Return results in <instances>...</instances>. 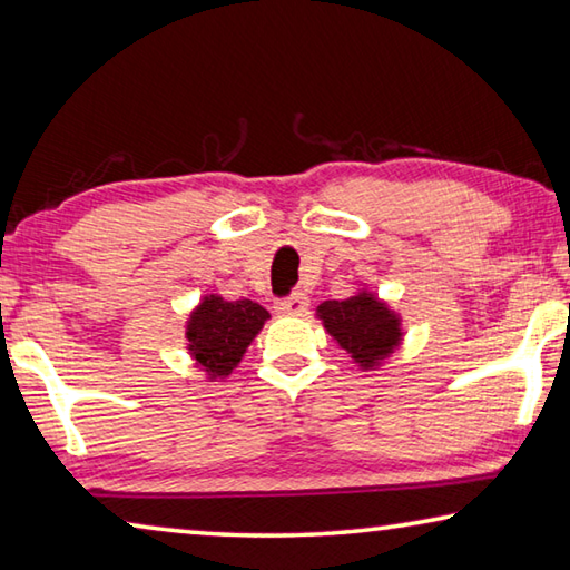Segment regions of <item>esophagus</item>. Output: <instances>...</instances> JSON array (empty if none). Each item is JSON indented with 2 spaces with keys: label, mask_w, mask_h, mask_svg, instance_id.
<instances>
[{
  "label": "esophagus",
  "mask_w": 570,
  "mask_h": 570,
  "mask_svg": "<svg viewBox=\"0 0 570 570\" xmlns=\"http://www.w3.org/2000/svg\"><path fill=\"white\" fill-rule=\"evenodd\" d=\"M274 308H276L278 314L302 316V314H306V308H308V296L292 294V296H286V298H276V306Z\"/></svg>",
  "instance_id": "esophagus-1"
}]
</instances>
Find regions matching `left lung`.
I'll use <instances>...</instances> for the list:
<instances>
[{
	"mask_svg": "<svg viewBox=\"0 0 570 570\" xmlns=\"http://www.w3.org/2000/svg\"><path fill=\"white\" fill-rule=\"evenodd\" d=\"M316 312L324 330L364 370L380 366L402 340L397 314H392L374 294L360 292L344 302H324Z\"/></svg>",
	"mask_w": 570,
	"mask_h": 570,
	"instance_id": "obj_1",
	"label": "left lung"
}]
</instances>
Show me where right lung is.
Returning a JSON list of instances; mask_svg holds the SVG:
<instances>
[{"instance_id": "obj_1", "label": "right lung", "mask_w": 570, "mask_h": 570, "mask_svg": "<svg viewBox=\"0 0 570 570\" xmlns=\"http://www.w3.org/2000/svg\"><path fill=\"white\" fill-rule=\"evenodd\" d=\"M268 312L250 298L224 302L210 294L190 314L186 336L188 350L210 380L226 377L240 362L250 340L262 332Z\"/></svg>"}]
</instances>
